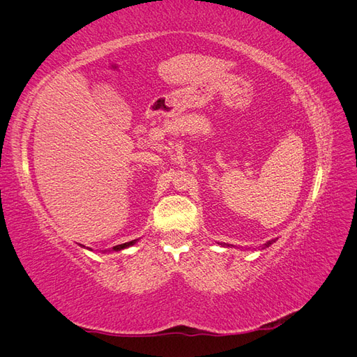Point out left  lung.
Here are the masks:
<instances>
[{"label": "left lung", "instance_id": "8db88e82", "mask_svg": "<svg viewBox=\"0 0 357 357\" xmlns=\"http://www.w3.org/2000/svg\"><path fill=\"white\" fill-rule=\"evenodd\" d=\"M275 240H277V238H274V240H271V241H266V243L262 245V248H266V247H269V245H271L273 243H275ZM223 245H228V247H229V244H223Z\"/></svg>", "mask_w": 357, "mask_h": 357}]
</instances>
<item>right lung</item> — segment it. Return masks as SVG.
Masks as SVG:
<instances>
[{"mask_svg": "<svg viewBox=\"0 0 357 357\" xmlns=\"http://www.w3.org/2000/svg\"><path fill=\"white\" fill-rule=\"evenodd\" d=\"M135 241L137 240H132V241H129V243H123V244H119V245H114L113 247V250L114 252H119V250H123V248H126V247H129V245H132V244H135ZM82 245V244H80ZM84 247V245H83Z\"/></svg>", "mask_w": 357, "mask_h": 357, "instance_id": "1", "label": "right lung"}]
</instances>
